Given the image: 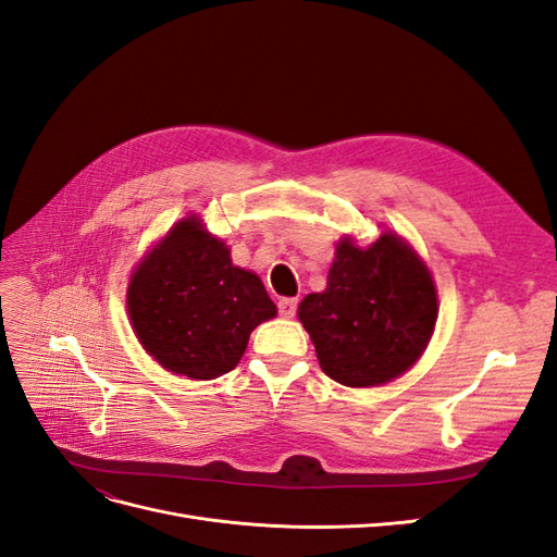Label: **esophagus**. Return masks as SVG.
<instances>
[{
    "label": "esophagus",
    "mask_w": 557,
    "mask_h": 557,
    "mask_svg": "<svg viewBox=\"0 0 557 557\" xmlns=\"http://www.w3.org/2000/svg\"><path fill=\"white\" fill-rule=\"evenodd\" d=\"M278 313H281L283 318H293V315L297 313V299H293V297L281 299V301H278Z\"/></svg>",
    "instance_id": "34e87169"
}]
</instances>
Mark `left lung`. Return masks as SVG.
Segmentation results:
<instances>
[{
  "label": "left lung",
  "instance_id": "obj_1",
  "mask_svg": "<svg viewBox=\"0 0 557 557\" xmlns=\"http://www.w3.org/2000/svg\"><path fill=\"white\" fill-rule=\"evenodd\" d=\"M436 288L428 264L395 232L369 246L336 244L327 288L297 309L320 369L348 387L383 385L423 356L434 332Z\"/></svg>",
  "mask_w": 557,
  "mask_h": 557
}]
</instances>
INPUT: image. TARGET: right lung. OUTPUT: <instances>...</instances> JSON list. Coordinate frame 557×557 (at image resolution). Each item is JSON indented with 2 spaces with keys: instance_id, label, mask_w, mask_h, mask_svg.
I'll return each instance as SVG.
<instances>
[{
  "instance_id": "1",
  "label": "right lung",
  "mask_w": 557,
  "mask_h": 557,
  "mask_svg": "<svg viewBox=\"0 0 557 557\" xmlns=\"http://www.w3.org/2000/svg\"><path fill=\"white\" fill-rule=\"evenodd\" d=\"M127 313L144 350L166 372L211 381L239 364L248 336L276 315L260 276L197 215L183 218L134 269Z\"/></svg>"
}]
</instances>
